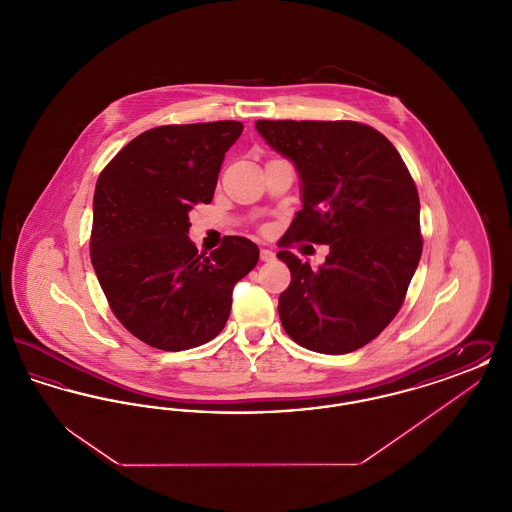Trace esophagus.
I'll return each mask as SVG.
<instances>
[{"instance_id": "1", "label": "esophagus", "mask_w": 512, "mask_h": 512, "mask_svg": "<svg viewBox=\"0 0 512 512\" xmlns=\"http://www.w3.org/2000/svg\"><path fill=\"white\" fill-rule=\"evenodd\" d=\"M272 259H274V253H272L270 249H261V261L268 263V261H272Z\"/></svg>"}]
</instances>
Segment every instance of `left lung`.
Wrapping results in <instances>:
<instances>
[{
    "instance_id": "1",
    "label": "left lung",
    "mask_w": 512,
    "mask_h": 512,
    "mask_svg": "<svg viewBox=\"0 0 512 512\" xmlns=\"http://www.w3.org/2000/svg\"><path fill=\"white\" fill-rule=\"evenodd\" d=\"M259 134L290 157L303 209L278 259L292 282L280 293L286 334L305 349L343 355L374 340L399 313L422 255L420 201L399 151L355 121H257ZM297 241L331 245L313 271L291 253Z\"/></svg>"
}]
</instances>
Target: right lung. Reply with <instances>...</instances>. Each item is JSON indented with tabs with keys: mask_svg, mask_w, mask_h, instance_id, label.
<instances>
[{
	"mask_svg": "<svg viewBox=\"0 0 512 512\" xmlns=\"http://www.w3.org/2000/svg\"><path fill=\"white\" fill-rule=\"evenodd\" d=\"M238 121L167 124L128 142L101 171L90 257L113 315L147 345L184 351L219 336L259 247L226 236L199 253L188 213L211 203Z\"/></svg>",
	"mask_w": 512,
	"mask_h": 512,
	"instance_id": "right-lung-1",
	"label": "right lung"
}]
</instances>
